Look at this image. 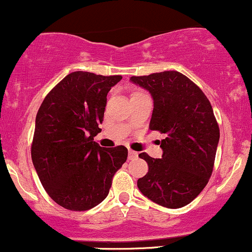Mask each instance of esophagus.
<instances>
[{"label": "esophagus", "mask_w": 252, "mask_h": 252, "mask_svg": "<svg viewBox=\"0 0 252 252\" xmlns=\"http://www.w3.org/2000/svg\"><path fill=\"white\" fill-rule=\"evenodd\" d=\"M137 152L132 151V149H129V159H135V158H137Z\"/></svg>", "instance_id": "1"}]
</instances>
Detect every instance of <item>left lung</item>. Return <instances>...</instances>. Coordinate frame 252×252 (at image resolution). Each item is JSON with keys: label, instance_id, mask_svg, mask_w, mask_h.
<instances>
[{"label": "left lung", "instance_id": "8db88e82", "mask_svg": "<svg viewBox=\"0 0 252 252\" xmlns=\"http://www.w3.org/2000/svg\"><path fill=\"white\" fill-rule=\"evenodd\" d=\"M154 100L149 129L166 135L161 159L140 153L148 164L137 181L140 191L166 208H181L197 197L211 178L220 129L208 98L176 70L131 76Z\"/></svg>", "mask_w": 252, "mask_h": 252}]
</instances>
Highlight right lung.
<instances>
[{"label": "right lung", "instance_id": "right-lung-1", "mask_svg": "<svg viewBox=\"0 0 252 252\" xmlns=\"http://www.w3.org/2000/svg\"><path fill=\"white\" fill-rule=\"evenodd\" d=\"M121 75L74 71L44 98L31 146L40 183L57 204L84 212L106 198L115 173L128 158L124 146L100 147L106 95Z\"/></svg>", "mask_w": 252, "mask_h": 252}]
</instances>
